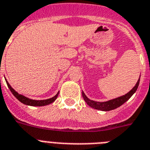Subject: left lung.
<instances>
[{
	"label": "left lung",
	"instance_id": "left-lung-1",
	"mask_svg": "<svg viewBox=\"0 0 150 150\" xmlns=\"http://www.w3.org/2000/svg\"><path fill=\"white\" fill-rule=\"evenodd\" d=\"M140 78H139V79L137 80V82L136 83L134 87L128 93L123 95V96L117 97V98L108 100V101H106V102H97V101L90 100V99L86 96L85 93H84L83 91L82 97L83 98H84V101H85L88 106H90L91 107L93 108V109H95L101 110V111H110V110H112V109H116V108L121 106L122 104H124L125 102H127V100L131 98V96H132V95L136 92L137 90L138 86H139V84H140Z\"/></svg>",
	"mask_w": 150,
	"mask_h": 150
}]
</instances>
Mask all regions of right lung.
<instances>
[{"mask_svg": "<svg viewBox=\"0 0 150 150\" xmlns=\"http://www.w3.org/2000/svg\"><path fill=\"white\" fill-rule=\"evenodd\" d=\"M5 80H6V84H7V86H8L9 89L10 90L11 92H12V93L13 94L14 97L17 99L19 101H20L21 103H23V104L27 105V106H47V105H49V104L52 103H53L54 101H55L56 99H57V97H58V94H59V92H58V93H57L54 97H53L52 98H50V99H47V100H32V99H29L28 98V97H25V96H23V95L19 94L18 92H16V91L15 90H14L13 88L10 85V84H9L8 81H6V79H5Z\"/></svg>", "mask_w": 150, "mask_h": 150, "instance_id": "add662e5", "label": "right lung"}]
</instances>
